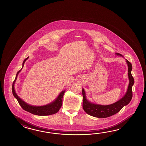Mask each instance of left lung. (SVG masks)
I'll return each instance as SVG.
<instances>
[{
	"instance_id": "1",
	"label": "left lung",
	"mask_w": 146,
	"mask_h": 146,
	"mask_svg": "<svg viewBox=\"0 0 146 146\" xmlns=\"http://www.w3.org/2000/svg\"><path fill=\"white\" fill-rule=\"evenodd\" d=\"M117 55L121 56V54L116 53ZM128 65V76L129 78V84L127 89V92L121 99L119 100L116 102L108 106H102L99 104H95L89 102L86 99V93L84 89L82 90L83 96V103L82 106L84 111L88 114L92 116L93 117L98 118H106L111 116L114 115L121 111L124 106H126L130 102L133 97L132 87L134 84V79L131 75L132 65L128 60L126 59Z\"/></svg>"
}]
</instances>
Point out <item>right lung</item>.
Segmentation results:
<instances>
[{"mask_svg": "<svg viewBox=\"0 0 146 146\" xmlns=\"http://www.w3.org/2000/svg\"><path fill=\"white\" fill-rule=\"evenodd\" d=\"M29 57H28L27 58H26L24 60L23 64H22V67L24 66L25 62L27 60V59L29 58ZM21 70H22V69H20L17 74L16 78L13 82L12 91H13V95L14 96L15 98H16V99L17 100L20 106H21L22 109L27 112L31 113L33 114L39 115V116L52 115V114H55L57 112H58L59 109H60L61 106H62V97L64 96V94L65 92V90L62 91V92L59 94L57 98L54 102L50 103V104H48L47 105H46V106H32L26 103L21 99H20L19 98L15 92V88H14V84H15L16 79L17 78L18 74H19V72H20Z\"/></svg>", "mask_w": 146, "mask_h": 146, "instance_id": "1", "label": "right lung"}]
</instances>
